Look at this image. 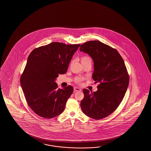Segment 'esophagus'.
Here are the masks:
<instances>
[{"instance_id": "esophagus-1", "label": "esophagus", "mask_w": 151, "mask_h": 151, "mask_svg": "<svg viewBox=\"0 0 151 151\" xmlns=\"http://www.w3.org/2000/svg\"><path fill=\"white\" fill-rule=\"evenodd\" d=\"M81 90L80 89V88L79 87H75L74 88V91H81Z\"/></svg>"}]
</instances>
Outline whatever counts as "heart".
Wrapping results in <instances>:
<instances>
[{
    "instance_id": "b5f03b06",
    "label": "heart",
    "mask_w": 151,
    "mask_h": 151,
    "mask_svg": "<svg viewBox=\"0 0 151 151\" xmlns=\"http://www.w3.org/2000/svg\"><path fill=\"white\" fill-rule=\"evenodd\" d=\"M88 60H91V59H90V57H88L87 56H83L81 58V62L88 61ZM83 79H84V78H83V77H78L76 78V81L77 83H80Z\"/></svg>"
}]
</instances>
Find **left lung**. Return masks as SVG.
I'll return each instance as SVG.
<instances>
[{"label":"left lung","mask_w":151,"mask_h":151,"mask_svg":"<svg viewBox=\"0 0 151 151\" xmlns=\"http://www.w3.org/2000/svg\"><path fill=\"white\" fill-rule=\"evenodd\" d=\"M80 51L93 59L92 78L95 83H99L96 92L83 89L80 106L87 116L103 119L116 109L128 88L129 76L125 63L116 50L98 40L82 44Z\"/></svg>","instance_id":"8db88e82"}]
</instances>
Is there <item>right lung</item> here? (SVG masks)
Listing matches in <instances>:
<instances>
[{"label": "right lung", "instance_id": "1", "mask_svg": "<svg viewBox=\"0 0 151 151\" xmlns=\"http://www.w3.org/2000/svg\"><path fill=\"white\" fill-rule=\"evenodd\" d=\"M80 46L53 42L35 48L29 55L20 84L29 106L38 116L50 119L64 111L73 88L59 89L55 81L59 74L66 73Z\"/></svg>", "mask_w": 151, "mask_h": 151}]
</instances>
